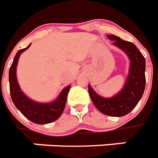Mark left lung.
<instances>
[{
  "instance_id": "8db88e82",
  "label": "left lung",
  "mask_w": 158,
  "mask_h": 158,
  "mask_svg": "<svg viewBox=\"0 0 158 158\" xmlns=\"http://www.w3.org/2000/svg\"><path fill=\"white\" fill-rule=\"evenodd\" d=\"M113 44L126 52L130 59L129 74L124 88L118 95L104 98L94 92L89 85V94L94 106L103 114L122 117L132 111L139 102L145 88V60L135 44L115 35H108Z\"/></svg>"
}]
</instances>
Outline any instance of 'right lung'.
I'll list each match as a JSON object with an SVG mask.
<instances>
[{"label": "right lung", "mask_w": 158, "mask_h": 158, "mask_svg": "<svg viewBox=\"0 0 158 158\" xmlns=\"http://www.w3.org/2000/svg\"><path fill=\"white\" fill-rule=\"evenodd\" d=\"M30 46L20 49L15 56L13 61L9 69V90L10 95L15 106L19 110L27 119L36 124H48L56 121L62 114L65 107L67 97L71 86L69 85L62 90L59 97L52 103L43 104L35 102L28 98L23 94L17 83L16 69L19 56L22 52L26 50Z\"/></svg>", "instance_id": "1"}]
</instances>
